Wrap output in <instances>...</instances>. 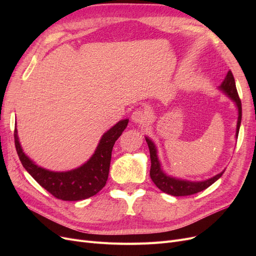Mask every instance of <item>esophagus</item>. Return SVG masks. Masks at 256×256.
<instances>
[{
    "label": "esophagus",
    "instance_id": "esophagus-1",
    "mask_svg": "<svg viewBox=\"0 0 256 256\" xmlns=\"http://www.w3.org/2000/svg\"><path fill=\"white\" fill-rule=\"evenodd\" d=\"M131 120L136 124H144L147 120V114L141 109H136L131 114Z\"/></svg>",
    "mask_w": 256,
    "mask_h": 256
}]
</instances>
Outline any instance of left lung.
I'll list each match as a JSON object with an SVG mask.
<instances>
[{"label": "left lung", "mask_w": 256, "mask_h": 256, "mask_svg": "<svg viewBox=\"0 0 256 256\" xmlns=\"http://www.w3.org/2000/svg\"><path fill=\"white\" fill-rule=\"evenodd\" d=\"M218 88L223 92L224 95H226L228 98L233 100L235 104L237 110H238V120H237V127H236V134L235 138H238L239 134V128H240V122H242V102H240L234 76L230 70L226 76V79L223 80L220 86ZM145 140L147 142L150 148V161H152V166H150V178L154 182V184L157 186V187L164 193L168 194H171L174 196H191L196 194L198 192H200L208 188L209 186H212L214 182H216L219 178L222 176L224 171L221 173L214 175V177L208 178L206 180H200V182H191L187 180H182V178H177L171 175H168L164 168L161 166V162L158 157V150L157 146L152 142V138L148 136H145Z\"/></svg>", "instance_id": "1"}]
</instances>
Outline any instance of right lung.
Instances as JSON below:
<instances>
[{
	"label": "right lung",
	"mask_w": 256,
	"mask_h": 256,
	"mask_svg": "<svg viewBox=\"0 0 256 256\" xmlns=\"http://www.w3.org/2000/svg\"><path fill=\"white\" fill-rule=\"evenodd\" d=\"M129 120H122L100 138L92 156L81 166L66 172H54L38 166L23 152L19 142L18 130L14 128V145L22 166L53 196L63 200L88 198L102 190L108 180L112 150L115 141L126 129Z\"/></svg>",
	"instance_id": "obj_1"
}]
</instances>
